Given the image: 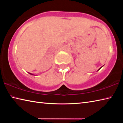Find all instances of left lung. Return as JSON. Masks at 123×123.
<instances>
[{
  "label": "left lung",
  "instance_id": "obj_1",
  "mask_svg": "<svg viewBox=\"0 0 123 123\" xmlns=\"http://www.w3.org/2000/svg\"><path fill=\"white\" fill-rule=\"evenodd\" d=\"M99 68V69H98V70H100V68Z\"/></svg>",
  "mask_w": 123,
  "mask_h": 123
}]
</instances>
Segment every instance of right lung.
Instances as JSON below:
<instances>
[{"instance_id":"1","label":"right lung","mask_w":123,"mask_h":123,"mask_svg":"<svg viewBox=\"0 0 123 123\" xmlns=\"http://www.w3.org/2000/svg\"><path fill=\"white\" fill-rule=\"evenodd\" d=\"M29 74H31V75H33V74H31V73H29Z\"/></svg>"}]
</instances>
